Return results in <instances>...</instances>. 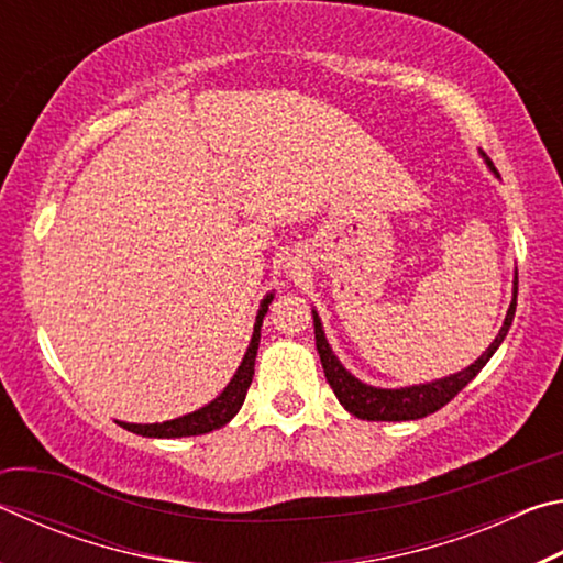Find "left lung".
Masks as SVG:
<instances>
[{"label":"left lung","instance_id":"left-lung-1","mask_svg":"<svg viewBox=\"0 0 563 563\" xmlns=\"http://www.w3.org/2000/svg\"><path fill=\"white\" fill-rule=\"evenodd\" d=\"M484 161H487V166L497 174V168H494V164L487 156H484ZM517 292H519V280L514 278V295H511L507 318H504L499 335L494 338L492 345L482 352L479 360H474L470 367H464L462 373H454L450 377L434 379V383H424V385L397 387V389L365 385L360 383L355 375L347 373L330 347L318 312L312 310V322H316V347H318L322 369H325V377L332 387V393H335L340 405L345 407L350 415H355L360 419H369V422H402V419H422L427 415L437 412V409H442L450 399L460 395L476 375H479V369L487 365L489 357L497 352L504 338H507L514 312H517Z\"/></svg>","mask_w":563,"mask_h":563}]
</instances>
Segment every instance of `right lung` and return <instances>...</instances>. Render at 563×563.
Masks as SVG:
<instances>
[{
	"label": "right lung",
	"mask_w": 563,
	"mask_h": 563,
	"mask_svg": "<svg viewBox=\"0 0 563 563\" xmlns=\"http://www.w3.org/2000/svg\"><path fill=\"white\" fill-rule=\"evenodd\" d=\"M273 302V292H268L261 302L258 316H255V325H253V338L251 345H247L241 367L235 369V375L231 383L225 385V389L218 395L213 402H208L206 407L196 409V412L168 419V422H156V424H131V422H119L123 430H129L133 434L141 437H158V440H170V437H196V434H206L213 432L218 427H223L231 422V419L238 415V409L243 407V399L247 387L253 383V373H255V355H258V342H261V325L265 312H268V305Z\"/></svg>",
	"instance_id": "right-lung-1"
}]
</instances>
